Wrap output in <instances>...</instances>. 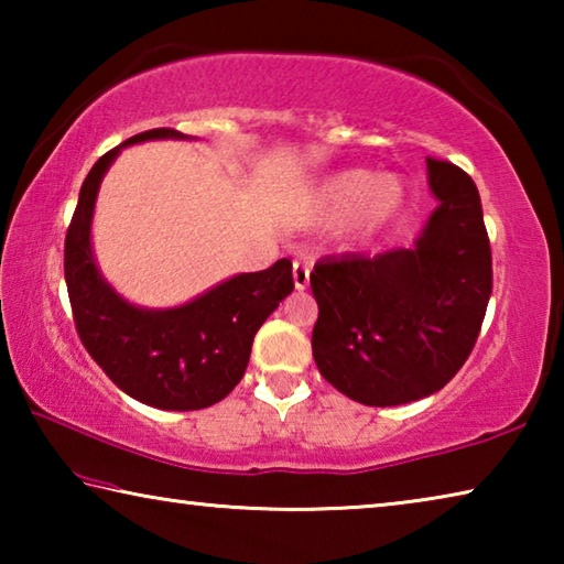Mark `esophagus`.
Listing matches in <instances>:
<instances>
[{
	"instance_id": "34e87169",
	"label": "esophagus",
	"mask_w": 564,
	"mask_h": 564,
	"mask_svg": "<svg viewBox=\"0 0 564 564\" xmlns=\"http://www.w3.org/2000/svg\"><path fill=\"white\" fill-rule=\"evenodd\" d=\"M308 283H311V269L305 263L295 261L293 263V285H295V291H305V289H308Z\"/></svg>"
}]
</instances>
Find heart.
<instances>
[{"mask_svg": "<svg viewBox=\"0 0 564 564\" xmlns=\"http://www.w3.org/2000/svg\"><path fill=\"white\" fill-rule=\"evenodd\" d=\"M408 204L405 181L395 174H373L368 169H343L321 178L295 212L303 226H333L343 221V238L346 241H362V238L383 231Z\"/></svg>", "mask_w": 564, "mask_h": 564, "instance_id": "heart-1", "label": "heart"}]
</instances>
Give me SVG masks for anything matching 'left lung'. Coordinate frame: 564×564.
Segmentation results:
<instances>
[{
	"instance_id": "left-lung-1",
	"label": "left lung",
	"mask_w": 564,
	"mask_h": 564,
	"mask_svg": "<svg viewBox=\"0 0 564 564\" xmlns=\"http://www.w3.org/2000/svg\"><path fill=\"white\" fill-rule=\"evenodd\" d=\"M437 208L410 248L318 261L313 358L321 376L362 405H403L447 386L480 333L492 256L473 178L427 159Z\"/></svg>"
}]
</instances>
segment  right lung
<instances>
[{"label": "right lung", "mask_w": 564, "mask_h": 564, "mask_svg": "<svg viewBox=\"0 0 564 564\" xmlns=\"http://www.w3.org/2000/svg\"><path fill=\"white\" fill-rule=\"evenodd\" d=\"M191 139L151 129L123 141L91 166L64 241V279L76 333L104 373L139 403L202 410L224 400L243 378L256 330L293 291L291 261L238 273L176 308H141L111 289L91 251V218L101 178L123 147Z\"/></svg>", "instance_id": "obj_1"}]
</instances>
